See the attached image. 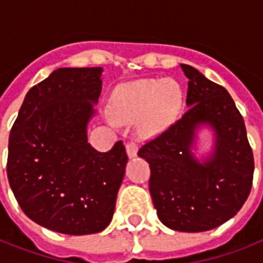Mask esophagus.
I'll return each instance as SVG.
<instances>
[{"instance_id": "obj_1", "label": "esophagus", "mask_w": 263, "mask_h": 263, "mask_svg": "<svg viewBox=\"0 0 263 263\" xmlns=\"http://www.w3.org/2000/svg\"><path fill=\"white\" fill-rule=\"evenodd\" d=\"M137 145L134 142H127L126 144V152H127V156H129L130 159L137 156Z\"/></svg>"}]
</instances>
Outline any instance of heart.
<instances>
[{
    "label": "heart",
    "instance_id": "heart-1",
    "mask_svg": "<svg viewBox=\"0 0 263 263\" xmlns=\"http://www.w3.org/2000/svg\"><path fill=\"white\" fill-rule=\"evenodd\" d=\"M184 91L174 79H138L112 91L109 108L119 123H136L144 138L158 136L180 117Z\"/></svg>",
    "mask_w": 263,
    "mask_h": 263
}]
</instances>
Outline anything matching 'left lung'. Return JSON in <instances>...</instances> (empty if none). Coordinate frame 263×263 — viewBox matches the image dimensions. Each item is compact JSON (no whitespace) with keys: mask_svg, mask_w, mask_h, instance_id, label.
Returning <instances> with one entry per match:
<instances>
[{"mask_svg":"<svg viewBox=\"0 0 263 263\" xmlns=\"http://www.w3.org/2000/svg\"><path fill=\"white\" fill-rule=\"evenodd\" d=\"M189 79V109L176 125L146 142L138 156L149 163V192L163 225L204 232L235 217L252 185L254 156L243 117L227 89L181 64ZM213 132V146L199 160L198 132Z\"/></svg>","mask_w":263,"mask_h":263,"instance_id":"1","label":"left lung"}]
</instances>
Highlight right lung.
<instances>
[{"mask_svg": "<svg viewBox=\"0 0 263 263\" xmlns=\"http://www.w3.org/2000/svg\"><path fill=\"white\" fill-rule=\"evenodd\" d=\"M103 68H58L24 97L8 145L7 173L20 209L41 227L91 235L112 219L127 155L87 142Z\"/></svg>", "mask_w": 263, "mask_h": 263, "instance_id": "add662e5", "label": "right lung"}]
</instances>
